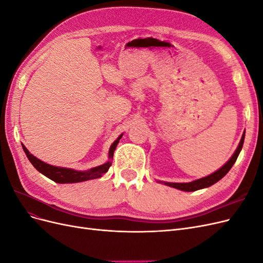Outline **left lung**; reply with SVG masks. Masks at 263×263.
I'll return each mask as SVG.
<instances>
[{
    "instance_id": "1",
    "label": "left lung",
    "mask_w": 263,
    "mask_h": 263,
    "mask_svg": "<svg viewBox=\"0 0 263 263\" xmlns=\"http://www.w3.org/2000/svg\"><path fill=\"white\" fill-rule=\"evenodd\" d=\"M243 140H245V132L242 134V137L240 139L239 145H238V147L234 153V155L232 156V158H230L229 160L224 165H222L220 169H218L217 171H215L214 173L210 174V176L202 178V179L195 180V181H192V182H187V183H170V182H163V183L165 185L174 187V189H178V190H181V191H185V192H193V191L205 189V187H209V186L215 184V183L218 182L220 179L224 178L226 174L228 173V171L232 169V166L236 162L237 158H238V156H239L240 151L242 149Z\"/></svg>"
}]
</instances>
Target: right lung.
I'll use <instances>...</instances> for the list:
<instances>
[{"mask_svg": "<svg viewBox=\"0 0 263 263\" xmlns=\"http://www.w3.org/2000/svg\"><path fill=\"white\" fill-rule=\"evenodd\" d=\"M123 134L119 136L113 144L109 147L108 150V159L109 160L105 162L104 164H101L99 166H95V168H92L90 170L86 171H77L73 169H69V168H60V166H54L51 164L46 163L42 160H39L35 156L31 155L27 148L22 144V147L25 151V154L28 158V160L30 163L35 166V169L37 171L44 174L45 177L49 178L50 180L54 181L55 183H77V182H83L87 180H92V179H98L101 178L103 174L106 173L109 169V166L112 165V161L110 159L114 156V151L116 149V146L119 142V139L122 138Z\"/></svg>", "mask_w": 263, "mask_h": 263, "instance_id": "right-lung-1", "label": "right lung"}]
</instances>
